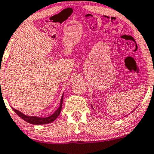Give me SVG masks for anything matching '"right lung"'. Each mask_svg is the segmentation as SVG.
<instances>
[{
  "label": "right lung",
  "instance_id": "add662e5",
  "mask_svg": "<svg viewBox=\"0 0 154 154\" xmlns=\"http://www.w3.org/2000/svg\"><path fill=\"white\" fill-rule=\"evenodd\" d=\"M63 94L61 97V100H60V107L57 108V110L53 113L52 115L50 116L49 117H46V118H40V117L38 116H27L23 113H21L20 111L14 109V108H12V109L14 110V111L17 113L20 118L25 120V122H28V123L32 124H49L51 122H53L60 115V112H61L62 110V106H63Z\"/></svg>",
  "mask_w": 154,
  "mask_h": 154
}]
</instances>
